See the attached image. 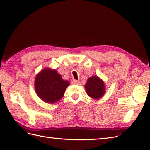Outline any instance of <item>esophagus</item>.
<instances>
[{"label":"esophagus","instance_id":"34e87169","mask_svg":"<svg viewBox=\"0 0 150 150\" xmlns=\"http://www.w3.org/2000/svg\"><path fill=\"white\" fill-rule=\"evenodd\" d=\"M72 83L73 84H76V85H78V84H79V81H78V80H73L72 81Z\"/></svg>","mask_w":150,"mask_h":150}]
</instances>
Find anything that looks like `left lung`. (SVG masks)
I'll return each instance as SVG.
<instances>
[{"label":"left lung","instance_id":"obj_1","mask_svg":"<svg viewBox=\"0 0 150 150\" xmlns=\"http://www.w3.org/2000/svg\"><path fill=\"white\" fill-rule=\"evenodd\" d=\"M85 89L89 96L98 99L105 93L106 88L103 80L98 76H93L88 79L85 84Z\"/></svg>","mask_w":150,"mask_h":150}]
</instances>
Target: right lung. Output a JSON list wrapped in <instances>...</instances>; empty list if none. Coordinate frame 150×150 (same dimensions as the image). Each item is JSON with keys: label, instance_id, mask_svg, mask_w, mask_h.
Instances as JSON below:
<instances>
[{"label": "right lung", "instance_id": "1", "mask_svg": "<svg viewBox=\"0 0 150 150\" xmlns=\"http://www.w3.org/2000/svg\"><path fill=\"white\" fill-rule=\"evenodd\" d=\"M34 85L38 96L46 103L52 104L63 97L69 82L63 79L56 70L45 68L36 76Z\"/></svg>", "mask_w": 150, "mask_h": 150}]
</instances>
